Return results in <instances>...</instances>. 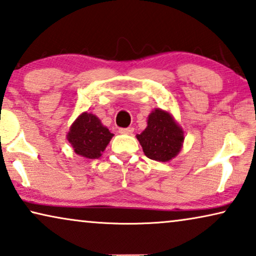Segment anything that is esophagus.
Segmentation results:
<instances>
[{"label": "esophagus", "mask_w": 256, "mask_h": 256, "mask_svg": "<svg viewBox=\"0 0 256 256\" xmlns=\"http://www.w3.org/2000/svg\"><path fill=\"white\" fill-rule=\"evenodd\" d=\"M133 132V128H120V133L122 134H131Z\"/></svg>", "instance_id": "obj_1"}]
</instances>
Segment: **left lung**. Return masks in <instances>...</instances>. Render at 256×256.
<instances>
[{
	"instance_id": "left-lung-1",
	"label": "left lung",
	"mask_w": 256,
	"mask_h": 256,
	"mask_svg": "<svg viewBox=\"0 0 256 256\" xmlns=\"http://www.w3.org/2000/svg\"><path fill=\"white\" fill-rule=\"evenodd\" d=\"M136 139L148 159L166 162L178 156L184 136L170 114L156 109L150 114L147 128L142 134H136Z\"/></svg>"
}]
</instances>
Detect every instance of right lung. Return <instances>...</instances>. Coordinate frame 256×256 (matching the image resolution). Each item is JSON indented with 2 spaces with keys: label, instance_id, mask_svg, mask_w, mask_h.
Returning a JSON list of instances; mask_svg holds the SVG:
<instances>
[{
  "label": "right lung",
  "instance_id": "1",
  "mask_svg": "<svg viewBox=\"0 0 256 256\" xmlns=\"http://www.w3.org/2000/svg\"><path fill=\"white\" fill-rule=\"evenodd\" d=\"M112 136L95 114L84 112L72 125L67 138L75 153L87 159H96L102 156L100 153Z\"/></svg>",
  "mask_w": 256,
  "mask_h": 256
}]
</instances>
